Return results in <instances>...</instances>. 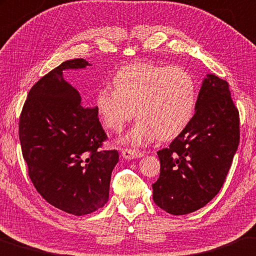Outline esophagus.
Masks as SVG:
<instances>
[{"label": "esophagus", "instance_id": "1", "mask_svg": "<svg viewBox=\"0 0 256 256\" xmlns=\"http://www.w3.org/2000/svg\"><path fill=\"white\" fill-rule=\"evenodd\" d=\"M121 154H122V158H126V160H134V158H140L144 156V154L140 152V150L132 148H124Z\"/></svg>", "mask_w": 256, "mask_h": 256}]
</instances>
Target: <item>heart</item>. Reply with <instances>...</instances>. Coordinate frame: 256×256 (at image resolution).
I'll use <instances>...</instances> for the list:
<instances>
[{
    "mask_svg": "<svg viewBox=\"0 0 256 256\" xmlns=\"http://www.w3.org/2000/svg\"><path fill=\"white\" fill-rule=\"evenodd\" d=\"M113 90L102 88L96 96L100 119L120 132L135 116L136 124L122 138L140 146L158 137L171 140L190 124L198 98L196 82L182 68L137 62L122 66L112 78Z\"/></svg>",
    "mask_w": 256,
    "mask_h": 256,
    "instance_id": "b5f03b06",
    "label": "heart"
}]
</instances>
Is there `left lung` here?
Returning a JSON list of instances; mask_svg holds the SVG:
<instances>
[{
	"instance_id": "8db88e82",
	"label": "left lung",
	"mask_w": 256,
	"mask_h": 256,
	"mask_svg": "<svg viewBox=\"0 0 256 256\" xmlns=\"http://www.w3.org/2000/svg\"><path fill=\"white\" fill-rule=\"evenodd\" d=\"M240 144V114L228 82L204 77L190 124L158 152L160 177L152 185L158 206L174 216L200 210L222 187Z\"/></svg>"
}]
</instances>
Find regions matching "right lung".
Instances as JSON below:
<instances>
[{
    "mask_svg": "<svg viewBox=\"0 0 256 256\" xmlns=\"http://www.w3.org/2000/svg\"><path fill=\"white\" fill-rule=\"evenodd\" d=\"M84 58L64 61L29 90L19 120V138L28 174L45 200L74 216H85L108 200L119 154L100 150L106 140L96 106L64 80V70L85 69Z\"/></svg>",
    "mask_w": 256,
    "mask_h": 256,
    "instance_id": "1",
    "label": "right lung"
}]
</instances>
